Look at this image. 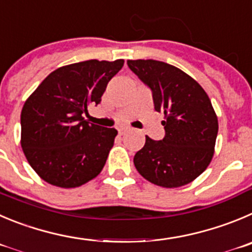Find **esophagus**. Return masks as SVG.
<instances>
[{
    "instance_id": "1",
    "label": "esophagus",
    "mask_w": 252,
    "mask_h": 252,
    "mask_svg": "<svg viewBox=\"0 0 252 252\" xmlns=\"http://www.w3.org/2000/svg\"><path fill=\"white\" fill-rule=\"evenodd\" d=\"M126 129H128V126H119L118 131H119V133H121V134H123V133H124V131H126Z\"/></svg>"
}]
</instances>
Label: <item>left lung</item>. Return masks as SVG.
Wrapping results in <instances>:
<instances>
[{
    "mask_svg": "<svg viewBox=\"0 0 252 252\" xmlns=\"http://www.w3.org/2000/svg\"><path fill=\"white\" fill-rule=\"evenodd\" d=\"M128 67L152 89L154 109L164 113L161 140L145 137L134 155L140 175L155 185L179 188L196 179L214 155L218 117L203 87L179 68L154 60H129Z\"/></svg>",
    "mask_w": 252,
    "mask_h": 252,
    "instance_id": "8db88e82",
    "label": "left lung"
}]
</instances>
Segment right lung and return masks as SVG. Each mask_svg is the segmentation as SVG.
I'll list each match as a JSON object with an SVG mask.
<instances>
[{
	"label": "right lung",
	"instance_id": "1",
	"mask_svg": "<svg viewBox=\"0 0 252 252\" xmlns=\"http://www.w3.org/2000/svg\"><path fill=\"white\" fill-rule=\"evenodd\" d=\"M123 60L84 61L53 70L31 94L21 112V145L41 179L77 188L102 171L118 131L84 121L99 104Z\"/></svg>",
	"mask_w": 252,
	"mask_h": 252
}]
</instances>
